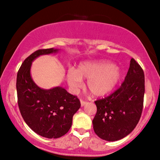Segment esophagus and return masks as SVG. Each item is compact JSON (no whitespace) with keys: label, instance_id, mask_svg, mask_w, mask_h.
Wrapping results in <instances>:
<instances>
[{"label":"esophagus","instance_id":"esophagus-1","mask_svg":"<svg viewBox=\"0 0 160 160\" xmlns=\"http://www.w3.org/2000/svg\"><path fill=\"white\" fill-rule=\"evenodd\" d=\"M80 102H81V106H85V105H86V103H86V101H84L82 100V99H81V100H80Z\"/></svg>","mask_w":160,"mask_h":160}]
</instances>
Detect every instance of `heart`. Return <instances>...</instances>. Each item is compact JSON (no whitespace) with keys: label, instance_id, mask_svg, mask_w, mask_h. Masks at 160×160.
Returning a JSON list of instances; mask_svg holds the SVG:
<instances>
[{"label":"heart","instance_id":"heart-1","mask_svg":"<svg viewBox=\"0 0 160 160\" xmlns=\"http://www.w3.org/2000/svg\"><path fill=\"white\" fill-rule=\"evenodd\" d=\"M121 78V70L108 61L86 62L75 70L70 69L67 79L70 88L77 91L82 86V80L87 79L86 86L96 97H101L111 92Z\"/></svg>","mask_w":160,"mask_h":160}]
</instances>
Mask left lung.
<instances>
[{
  "label": "left lung",
  "instance_id": "left-lung-1",
  "mask_svg": "<svg viewBox=\"0 0 160 160\" xmlns=\"http://www.w3.org/2000/svg\"><path fill=\"white\" fill-rule=\"evenodd\" d=\"M145 94V74L135 60H130L120 87L107 97L95 101L97 112L94 132L106 141H117L131 132L140 119Z\"/></svg>",
  "mask_w": 160,
  "mask_h": 160
}]
</instances>
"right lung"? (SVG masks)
I'll use <instances>...</instances> for the list:
<instances>
[{"label":"right lung","instance_id":"add662e5","mask_svg":"<svg viewBox=\"0 0 160 160\" xmlns=\"http://www.w3.org/2000/svg\"><path fill=\"white\" fill-rule=\"evenodd\" d=\"M58 51L54 48L35 51L25 59L17 74L18 103L22 118L34 132L47 138L66 134L72 127L73 116L81 107L77 96L64 88L43 89L31 77L32 62L37 57Z\"/></svg>","mask_w":160,"mask_h":160}]
</instances>
